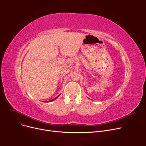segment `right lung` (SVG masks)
<instances>
[{"label":"right lung","instance_id":"right-lung-1","mask_svg":"<svg viewBox=\"0 0 146 146\" xmlns=\"http://www.w3.org/2000/svg\"><path fill=\"white\" fill-rule=\"evenodd\" d=\"M59 96H57V97H56V98H54V99H53V100H51V101H47V102H51V101H54V100H56V99H57V98H58V97H59Z\"/></svg>","mask_w":146,"mask_h":146}]
</instances>
